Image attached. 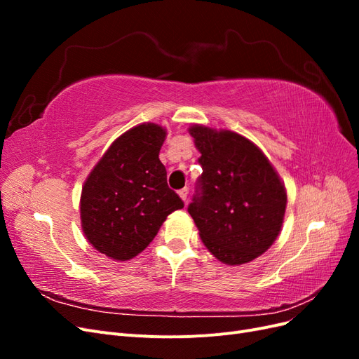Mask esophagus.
<instances>
[{
  "mask_svg": "<svg viewBox=\"0 0 359 359\" xmlns=\"http://www.w3.org/2000/svg\"><path fill=\"white\" fill-rule=\"evenodd\" d=\"M178 194H180V198H181L184 202H187V196H189V187H184V189H181V190L178 191Z\"/></svg>",
  "mask_w": 359,
  "mask_h": 359,
  "instance_id": "esophagus-1",
  "label": "esophagus"
}]
</instances>
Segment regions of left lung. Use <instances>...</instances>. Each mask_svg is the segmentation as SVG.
Instances as JSON below:
<instances>
[{"mask_svg":"<svg viewBox=\"0 0 359 359\" xmlns=\"http://www.w3.org/2000/svg\"><path fill=\"white\" fill-rule=\"evenodd\" d=\"M202 175L187 211L205 247L227 265L256 259L273 245L286 210V190L252 140L203 126L189 128Z\"/></svg>","mask_w":359,"mask_h":359,"instance_id":"8db88e82","label":"left lung"}]
</instances>
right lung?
Listing matches in <instances>:
<instances>
[{
	"instance_id": "1",
	"label": "right lung",
	"mask_w": 359,
	"mask_h": 359,
	"mask_svg": "<svg viewBox=\"0 0 359 359\" xmlns=\"http://www.w3.org/2000/svg\"><path fill=\"white\" fill-rule=\"evenodd\" d=\"M166 130L140 124L119 136L82 187V231L115 260H128L154 240L166 217L184 208L158 158Z\"/></svg>"
}]
</instances>
